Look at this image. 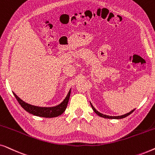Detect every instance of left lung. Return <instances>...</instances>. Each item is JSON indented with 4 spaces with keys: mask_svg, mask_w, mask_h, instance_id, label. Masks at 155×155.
I'll use <instances>...</instances> for the list:
<instances>
[{
    "mask_svg": "<svg viewBox=\"0 0 155 155\" xmlns=\"http://www.w3.org/2000/svg\"><path fill=\"white\" fill-rule=\"evenodd\" d=\"M90 104H91V107H92V109L94 110V111L95 112V113H96V114H97V115H99V116H101V117H103V118H115V119H120V118H125V117H126V116H129V115H130V114H132L133 112L135 111V109H133V110H132V111H131L130 112H129V113L126 114H124V115L120 116H110L105 115V114H101L100 112H99L98 111H97V110L94 109V107H93L92 104L90 103Z\"/></svg>",
    "mask_w": 155,
    "mask_h": 155,
    "instance_id": "obj_1",
    "label": "left lung"
}]
</instances>
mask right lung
I'll use <instances>...</instances> for the list:
<instances>
[{
	"instance_id": "right-lung-1",
	"label": "right lung",
	"mask_w": 155,
	"mask_h": 155,
	"mask_svg": "<svg viewBox=\"0 0 155 155\" xmlns=\"http://www.w3.org/2000/svg\"><path fill=\"white\" fill-rule=\"evenodd\" d=\"M13 94L15 95V98L18 100L19 104L21 105V107L25 111L29 112V114H33L35 116H40V117L53 118L61 115L65 111V110L67 107L70 95H71V90H70L67 97H65V99L63 100V102L60 104L59 105L56 106V107H36V106L29 104L23 101L20 98H19L15 93H13Z\"/></svg>"
}]
</instances>
